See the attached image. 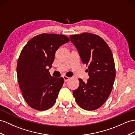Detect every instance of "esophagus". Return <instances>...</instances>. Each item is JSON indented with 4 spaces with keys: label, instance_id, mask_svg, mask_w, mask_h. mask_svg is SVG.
I'll return each mask as SVG.
<instances>
[{
    "label": "esophagus",
    "instance_id": "obj_1",
    "mask_svg": "<svg viewBox=\"0 0 135 135\" xmlns=\"http://www.w3.org/2000/svg\"><path fill=\"white\" fill-rule=\"evenodd\" d=\"M63 78H64V81L65 82H67L68 80H70V78H68L67 76H63Z\"/></svg>",
    "mask_w": 135,
    "mask_h": 135
}]
</instances>
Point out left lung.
I'll list each match as a JSON object with an SVG mask.
<instances>
[{
  "label": "left lung",
  "instance_id": "obj_1",
  "mask_svg": "<svg viewBox=\"0 0 135 135\" xmlns=\"http://www.w3.org/2000/svg\"><path fill=\"white\" fill-rule=\"evenodd\" d=\"M83 63L88 66L89 79H79V87L73 91L78 104L83 109L99 108L108 99L116 76L113 57L110 48L101 37L85 32L70 36Z\"/></svg>",
  "mask_w": 135,
  "mask_h": 135
}]
</instances>
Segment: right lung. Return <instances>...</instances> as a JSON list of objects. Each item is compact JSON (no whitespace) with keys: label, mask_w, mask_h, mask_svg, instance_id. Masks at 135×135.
<instances>
[{"label":"right lung","mask_w":135,"mask_h":135,"mask_svg":"<svg viewBox=\"0 0 135 135\" xmlns=\"http://www.w3.org/2000/svg\"><path fill=\"white\" fill-rule=\"evenodd\" d=\"M69 41L63 35L42 33L23 47L17 63V77L23 98L31 108L45 110L56 102L64 79L51 76L49 70L57 50Z\"/></svg>","instance_id":"1"}]
</instances>
